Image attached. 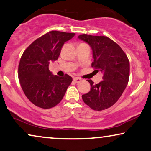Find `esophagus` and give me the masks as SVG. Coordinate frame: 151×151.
Masks as SVG:
<instances>
[{"mask_svg": "<svg viewBox=\"0 0 151 151\" xmlns=\"http://www.w3.org/2000/svg\"><path fill=\"white\" fill-rule=\"evenodd\" d=\"M73 81L76 83H79V82H81V81H82V79H81V78H74Z\"/></svg>", "mask_w": 151, "mask_h": 151, "instance_id": "1", "label": "esophagus"}]
</instances>
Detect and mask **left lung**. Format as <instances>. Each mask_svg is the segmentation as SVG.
<instances>
[{"instance_id":"1","label":"left lung","mask_w":151,"mask_h":151,"mask_svg":"<svg viewBox=\"0 0 151 151\" xmlns=\"http://www.w3.org/2000/svg\"><path fill=\"white\" fill-rule=\"evenodd\" d=\"M78 38L91 47L92 67L103 73V80L99 84L88 80L91 91L82 96V99L94 110H106L119 100L128 84L129 61L121 47L107 37L83 34Z\"/></svg>"}]
</instances>
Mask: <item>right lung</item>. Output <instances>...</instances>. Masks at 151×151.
I'll list each match as a JSON object with an SVG mask.
<instances>
[{"label": "right lung", "instance_id": "right-lung-1", "mask_svg": "<svg viewBox=\"0 0 151 151\" xmlns=\"http://www.w3.org/2000/svg\"><path fill=\"white\" fill-rule=\"evenodd\" d=\"M75 33L52 30L34 41L24 52L18 66V78L25 95L36 106L49 109L59 104L72 78L54 76L50 61L58 59L65 42Z\"/></svg>", "mask_w": 151, "mask_h": 151}]
</instances>
